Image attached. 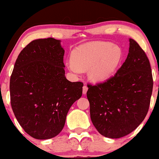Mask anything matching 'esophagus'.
<instances>
[{
    "label": "esophagus",
    "mask_w": 159,
    "mask_h": 159,
    "mask_svg": "<svg viewBox=\"0 0 159 159\" xmlns=\"http://www.w3.org/2000/svg\"><path fill=\"white\" fill-rule=\"evenodd\" d=\"M87 90H88V87H87L86 85L84 86V87H83V94L87 93Z\"/></svg>",
    "instance_id": "obj_1"
}]
</instances>
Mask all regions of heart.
<instances>
[{
  "instance_id": "obj_1",
  "label": "heart",
  "mask_w": 159,
  "mask_h": 159,
  "mask_svg": "<svg viewBox=\"0 0 159 159\" xmlns=\"http://www.w3.org/2000/svg\"><path fill=\"white\" fill-rule=\"evenodd\" d=\"M123 60L119 46L111 43L94 42L80 45L73 51L68 68L74 73L89 71V78L96 83L106 81L114 76Z\"/></svg>"
}]
</instances>
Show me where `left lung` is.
<instances>
[{"mask_svg":"<svg viewBox=\"0 0 159 159\" xmlns=\"http://www.w3.org/2000/svg\"><path fill=\"white\" fill-rule=\"evenodd\" d=\"M90 118L102 135L120 138L136 129L147 116L153 81L149 59L129 39L127 58L116 73L103 83L88 85Z\"/></svg>","mask_w":159,"mask_h":159,"instance_id":"1","label":"left lung"}]
</instances>
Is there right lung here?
<instances>
[{"instance_id": "1", "label": "right lung", "mask_w": 159, "mask_h": 159, "mask_svg": "<svg viewBox=\"0 0 159 159\" xmlns=\"http://www.w3.org/2000/svg\"><path fill=\"white\" fill-rule=\"evenodd\" d=\"M61 40L32 41L18 56L10 78L11 106L26 133L38 140L54 138L82 95L83 83L65 76Z\"/></svg>"}]
</instances>
